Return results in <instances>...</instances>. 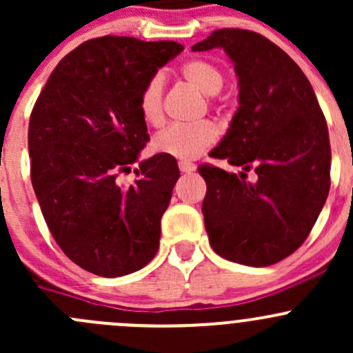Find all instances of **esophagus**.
Wrapping results in <instances>:
<instances>
[{"instance_id":"esophagus-1","label":"esophagus","mask_w":353,"mask_h":353,"mask_svg":"<svg viewBox=\"0 0 353 353\" xmlns=\"http://www.w3.org/2000/svg\"><path fill=\"white\" fill-rule=\"evenodd\" d=\"M179 170L184 174H191L196 170V165L194 163H188V162H179Z\"/></svg>"}]
</instances>
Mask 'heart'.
<instances>
[{
  "label": "heart",
  "instance_id": "obj_1",
  "mask_svg": "<svg viewBox=\"0 0 353 353\" xmlns=\"http://www.w3.org/2000/svg\"><path fill=\"white\" fill-rule=\"evenodd\" d=\"M184 80L201 92L203 95H216L223 87V74L212 63L205 59H191L181 68ZM163 80L155 74L145 83L140 92L138 108L143 121L150 126H160L163 121L162 110ZM216 140V130L208 121L194 124H176L160 131L154 138V150L169 155L181 162H191L198 159L203 152L208 150Z\"/></svg>",
  "mask_w": 353,
  "mask_h": 353
}]
</instances>
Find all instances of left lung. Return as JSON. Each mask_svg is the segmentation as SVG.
<instances>
[{"label": "left lung", "mask_w": 353, "mask_h": 353, "mask_svg": "<svg viewBox=\"0 0 353 353\" xmlns=\"http://www.w3.org/2000/svg\"><path fill=\"white\" fill-rule=\"evenodd\" d=\"M215 48L234 63L239 108L210 155L243 172L198 167L206 183V232L229 261L275 265L304 243L328 198V126L305 74L272 41L220 28L191 49ZM249 170L256 174L252 183L245 181Z\"/></svg>", "instance_id": "obj_1"}]
</instances>
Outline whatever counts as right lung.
I'll return each mask as SVG.
<instances>
[{
    "mask_svg": "<svg viewBox=\"0 0 353 353\" xmlns=\"http://www.w3.org/2000/svg\"><path fill=\"white\" fill-rule=\"evenodd\" d=\"M183 49L116 35L83 42L54 68L30 114V179L42 215L63 252L94 275H130L157 254L176 159L141 160L128 186L117 177L150 140L141 88Z\"/></svg>",
    "mask_w": 353,
    "mask_h": 353,
    "instance_id": "right-lung-1",
    "label": "right lung"
}]
</instances>
